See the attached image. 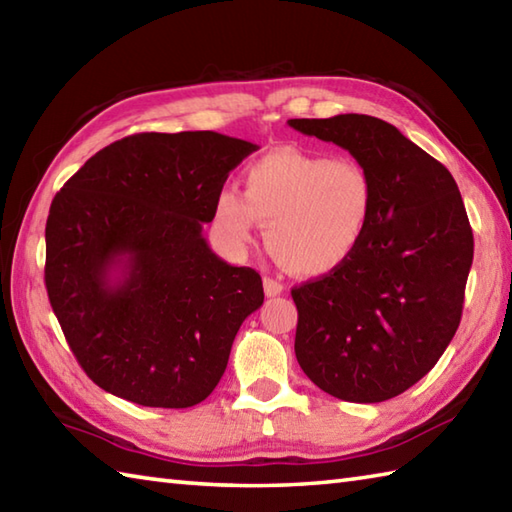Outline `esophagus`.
Segmentation results:
<instances>
[{
    "label": "esophagus",
    "instance_id": "esophagus-1",
    "mask_svg": "<svg viewBox=\"0 0 512 512\" xmlns=\"http://www.w3.org/2000/svg\"><path fill=\"white\" fill-rule=\"evenodd\" d=\"M264 292H266V297H277L284 292V284L273 277H264Z\"/></svg>",
    "mask_w": 512,
    "mask_h": 512
}]
</instances>
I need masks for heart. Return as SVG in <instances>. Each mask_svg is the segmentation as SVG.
<instances>
[{
	"mask_svg": "<svg viewBox=\"0 0 512 512\" xmlns=\"http://www.w3.org/2000/svg\"><path fill=\"white\" fill-rule=\"evenodd\" d=\"M372 173L354 158L281 147L250 162L244 193L222 189L213 204L217 231L246 248L266 224V242L297 275L323 277L343 268L372 226Z\"/></svg>",
	"mask_w": 512,
	"mask_h": 512,
	"instance_id": "b5f03b06",
	"label": "heart"
}]
</instances>
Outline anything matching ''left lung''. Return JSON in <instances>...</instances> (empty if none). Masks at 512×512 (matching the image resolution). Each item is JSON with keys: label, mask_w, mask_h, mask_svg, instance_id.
Returning <instances> with one entry per match:
<instances>
[{"label": "left lung", "mask_w": 512, "mask_h": 512, "mask_svg": "<svg viewBox=\"0 0 512 512\" xmlns=\"http://www.w3.org/2000/svg\"><path fill=\"white\" fill-rule=\"evenodd\" d=\"M367 167L372 226L343 268L292 288L295 354L325 394L383 402L431 372L460 325L473 231L449 169L365 114L292 118Z\"/></svg>", "instance_id": "left-lung-1"}]
</instances>
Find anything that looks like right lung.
Here are the masks:
<instances>
[{
    "label": "right lung",
    "instance_id": "right-lung-1",
    "mask_svg": "<svg viewBox=\"0 0 512 512\" xmlns=\"http://www.w3.org/2000/svg\"><path fill=\"white\" fill-rule=\"evenodd\" d=\"M257 149L217 132L134 134L94 154L54 195L48 299L101 389L184 409L220 383L264 286L253 268L217 257L202 226L228 173Z\"/></svg>",
    "mask_w": 512,
    "mask_h": 512
}]
</instances>
